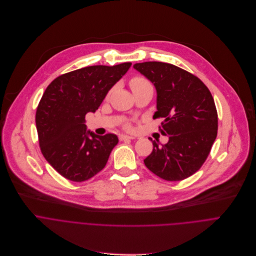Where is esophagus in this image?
I'll return each mask as SVG.
<instances>
[{
  "instance_id": "obj_1",
  "label": "esophagus",
  "mask_w": 256,
  "mask_h": 256,
  "mask_svg": "<svg viewBox=\"0 0 256 256\" xmlns=\"http://www.w3.org/2000/svg\"><path fill=\"white\" fill-rule=\"evenodd\" d=\"M119 139H120L121 141H125V140H133V139H135V137H133V136H127V135H121V136L119 137Z\"/></svg>"
}]
</instances>
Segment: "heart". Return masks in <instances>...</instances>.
<instances>
[{
	"instance_id": "1",
	"label": "heart",
	"mask_w": 256,
	"mask_h": 256,
	"mask_svg": "<svg viewBox=\"0 0 256 256\" xmlns=\"http://www.w3.org/2000/svg\"><path fill=\"white\" fill-rule=\"evenodd\" d=\"M129 84H130V88L132 90V92H136V90H142V88H148V86H151L150 82L144 78L143 76H133L130 82H129ZM126 128L128 130L131 129V126L130 125H126Z\"/></svg>"
}]
</instances>
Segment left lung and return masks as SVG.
<instances>
[{
	"label": "left lung",
	"instance_id": "1",
	"mask_svg": "<svg viewBox=\"0 0 256 256\" xmlns=\"http://www.w3.org/2000/svg\"><path fill=\"white\" fill-rule=\"evenodd\" d=\"M133 68L154 84L158 111L153 119L164 118L160 131L168 136L162 145L149 138L153 150L144 164L160 178L182 180L200 168L217 137L212 94L198 78L170 64L146 62Z\"/></svg>",
	"mask_w": 256,
	"mask_h": 256
}]
</instances>
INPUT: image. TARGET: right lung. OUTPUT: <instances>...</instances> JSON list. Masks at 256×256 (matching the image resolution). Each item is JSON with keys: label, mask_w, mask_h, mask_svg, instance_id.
Returning <instances> with one entry per match:
<instances>
[{"label": "right lung", "mask_w": 256, "mask_h": 256, "mask_svg": "<svg viewBox=\"0 0 256 256\" xmlns=\"http://www.w3.org/2000/svg\"><path fill=\"white\" fill-rule=\"evenodd\" d=\"M131 62L92 66L72 70L46 88L36 110V129L43 156L64 178L80 182L103 170L118 137L86 131V115L96 112Z\"/></svg>", "instance_id": "add662e5"}]
</instances>
